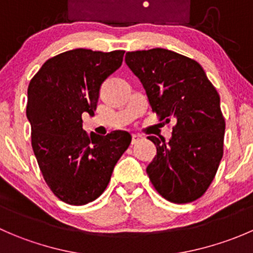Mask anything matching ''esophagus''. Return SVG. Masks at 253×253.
<instances>
[{
    "label": "esophagus",
    "instance_id": "obj_1",
    "mask_svg": "<svg viewBox=\"0 0 253 253\" xmlns=\"http://www.w3.org/2000/svg\"><path fill=\"white\" fill-rule=\"evenodd\" d=\"M139 142V136H137V134H133L132 136V144H137V143Z\"/></svg>",
    "mask_w": 253,
    "mask_h": 253
}]
</instances>
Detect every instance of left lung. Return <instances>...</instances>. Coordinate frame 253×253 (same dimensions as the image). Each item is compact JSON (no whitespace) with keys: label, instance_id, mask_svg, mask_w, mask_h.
Returning a JSON list of instances; mask_svg holds the SVG:
<instances>
[{"label":"left lung","instance_id":"left-lung-1","mask_svg":"<svg viewBox=\"0 0 253 253\" xmlns=\"http://www.w3.org/2000/svg\"><path fill=\"white\" fill-rule=\"evenodd\" d=\"M139 78L160 121L175 120L169 142L148 137L157 155L148 165L152 185L169 202L202 197L224 152L225 120L220 98L197 61L165 48L132 51L125 57Z\"/></svg>","mask_w":253,"mask_h":253}]
</instances>
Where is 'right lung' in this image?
<instances>
[{"instance_id": "1", "label": "right lung", "mask_w": 253, "mask_h": 253, "mask_svg": "<svg viewBox=\"0 0 253 253\" xmlns=\"http://www.w3.org/2000/svg\"><path fill=\"white\" fill-rule=\"evenodd\" d=\"M124 50L76 48L48 58L28 86L32 147L45 182L58 200L83 206L108 187L131 134L86 133L82 114L94 115L101 83L122 65Z\"/></svg>"}]
</instances>
